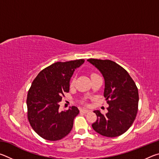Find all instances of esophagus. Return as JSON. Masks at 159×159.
<instances>
[{
    "instance_id": "1",
    "label": "esophagus",
    "mask_w": 159,
    "mask_h": 159,
    "mask_svg": "<svg viewBox=\"0 0 159 159\" xmlns=\"http://www.w3.org/2000/svg\"><path fill=\"white\" fill-rule=\"evenodd\" d=\"M89 111H90L89 110H88V109H80V112L84 113V114H87V113H88Z\"/></svg>"
}]
</instances>
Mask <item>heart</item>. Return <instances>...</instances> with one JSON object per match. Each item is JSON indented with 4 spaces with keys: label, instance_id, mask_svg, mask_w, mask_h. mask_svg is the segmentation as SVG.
<instances>
[{
    "label": "heart",
    "instance_id": "heart-1",
    "mask_svg": "<svg viewBox=\"0 0 159 159\" xmlns=\"http://www.w3.org/2000/svg\"><path fill=\"white\" fill-rule=\"evenodd\" d=\"M98 76V75L95 74H93L92 75H91V78L93 77V76ZM74 83V80H72V81H71V85H73Z\"/></svg>",
    "mask_w": 159,
    "mask_h": 159
}]
</instances>
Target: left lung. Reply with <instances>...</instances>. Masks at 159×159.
<instances>
[{"mask_svg": "<svg viewBox=\"0 0 159 159\" xmlns=\"http://www.w3.org/2000/svg\"><path fill=\"white\" fill-rule=\"evenodd\" d=\"M104 80V96L109 107L106 114L95 110L98 119L92 124L97 133L115 138L125 133L135 119L138 109V89L130 75L114 61L89 59Z\"/></svg>", "mask_w": 159, "mask_h": 159, "instance_id": "1", "label": "left lung"}]
</instances>
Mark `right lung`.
I'll return each instance as SVG.
<instances>
[{
  "instance_id": "right-lung-1",
  "label": "right lung",
  "mask_w": 159,
  "mask_h": 159,
  "mask_svg": "<svg viewBox=\"0 0 159 159\" xmlns=\"http://www.w3.org/2000/svg\"><path fill=\"white\" fill-rule=\"evenodd\" d=\"M84 60L57 61L40 72L32 83L26 99L28 119L34 130L45 139L56 141L66 136L79 114L76 107L59 110V102L69 91L74 72Z\"/></svg>"
}]
</instances>
